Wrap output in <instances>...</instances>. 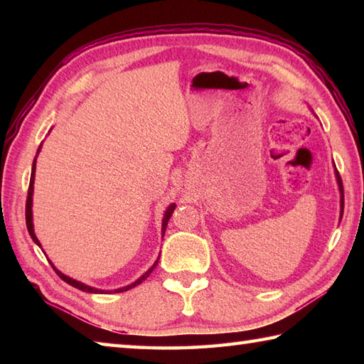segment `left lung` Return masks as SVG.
I'll use <instances>...</instances> for the list:
<instances>
[{
    "label": "left lung",
    "mask_w": 364,
    "mask_h": 364,
    "mask_svg": "<svg viewBox=\"0 0 364 364\" xmlns=\"http://www.w3.org/2000/svg\"><path fill=\"white\" fill-rule=\"evenodd\" d=\"M336 178H338V184H339V191H341V213L344 211V189H343V181L341 176H339V172L336 170Z\"/></svg>",
    "instance_id": "obj_1"
}]
</instances>
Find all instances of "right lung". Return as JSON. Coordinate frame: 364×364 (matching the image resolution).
Returning a JSON list of instances; mask_svg holds the SVG:
<instances>
[{
	"mask_svg": "<svg viewBox=\"0 0 364 364\" xmlns=\"http://www.w3.org/2000/svg\"><path fill=\"white\" fill-rule=\"evenodd\" d=\"M41 146H42V144H41ZM41 146H38V150H41ZM38 150H37V153H38ZM34 173H36V159H34V162H33V172H31V180H29V188H28V197H26V227H28V231H29V235H31V237H33V241L41 247V242H38V239L36 237V235H34V227H33V211H31V206H33V186H34ZM173 210H175V203L173 205H170L168 208H167V211H166V214H164V219H162V236H164V233H166V227H167V222H168V219H170V215H172V213H173ZM159 259V258H158ZM158 259L154 261V264L146 270V272L141 277V278H137V280L134 282V283H131V284H128V286H125V288H120V289H115L114 292H123V291H128V289H131V288H134V286H137V284H141L146 277H149L151 272H153V269L156 267V264H158ZM51 264V262H50ZM53 266V264H51ZM53 269H54V272H56L60 278H63V280L65 282V283H68L70 286H73V288H76V289H81V291H84V292H92V294H103L105 291H102V289H95V288H92V286H87V284H84V283H80V282H76V280H73V278H70V277H67V275H64L63 272H59V270L53 266ZM106 292H111V291H106Z\"/></svg>",
	"mask_w": 364,
	"mask_h": 364,
	"instance_id": "right-lung-1",
	"label": "right lung"
}]
</instances>
